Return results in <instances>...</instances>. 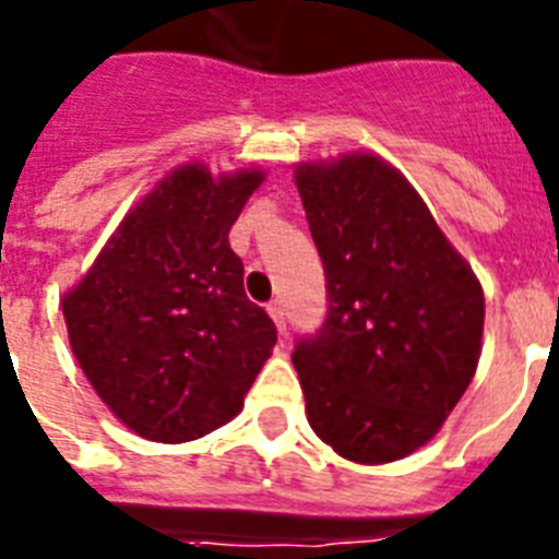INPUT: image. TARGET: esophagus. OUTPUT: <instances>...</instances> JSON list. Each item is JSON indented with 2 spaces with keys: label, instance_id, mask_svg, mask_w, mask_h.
<instances>
[{
  "label": "esophagus",
  "instance_id": "1",
  "mask_svg": "<svg viewBox=\"0 0 559 559\" xmlns=\"http://www.w3.org/2000/svg\"><path fill=\"white\" fill-rule=\"evenodd\" d=\"M269 313H271V319H274L276 330H280V333H285L288 322H285V310H283V302H280V299L269 302Z\"/></svg>",
  "mask_w": 559,
  "mask_h": 559
}]
</instances>
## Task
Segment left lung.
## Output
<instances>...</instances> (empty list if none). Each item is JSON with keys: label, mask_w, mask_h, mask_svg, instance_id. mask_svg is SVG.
Instances as JSON below:
<instances>
[{"label": "left lung", "mask_w": 559, "mask_h": 559, "mask_svg": "<svg viewBox=\"0 0 559 559\" xmlns=\"http://www.w3.org/2000/svg\"><path fill=\"white\" fill-rule=\"evenodd\" d=\"M296 187L328 280L324 324L290 355L310 428L349 462L408 456L476 374L481 285L380 156L299 165Z\"/></svg>", "instance_id": "1"}]
</instances>
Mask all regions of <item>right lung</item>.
Instances as JSON below:
<instances>
[{
  "mask_svg": "<svg viewBox=\"0 0 559 559\" xmlns=\"http://www.w3.org/2000/svg\"><path fill=\"white\" fill-rule=\"evenodd\" d=\"M260 170H173L133 206L63 296L69 344L100 400L153 442L224 426L269 360L276 328L243 290L229 229Z\"/></svg>",
  "mask_w": 559,
  "mask_h": 559,
  "instance_id": "obj_1",
  "label": "right lung"
}]
</instances>
